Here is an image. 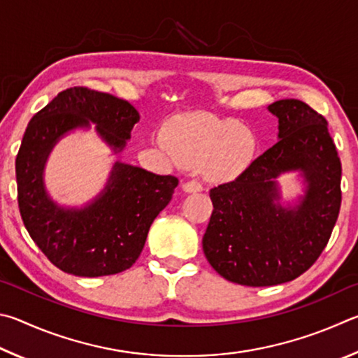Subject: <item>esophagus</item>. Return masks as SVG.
I'll return each instance as SVG.
<instances>
[{
  "instance_id": "obj_1",
  "label": "esophagus",
  "mask_w": 358,
  "mask_h": 358,
  "mask_svg": "<svg viewBox=\"0 0 358 358\" xmlns=\"http://www.w3.org/2000/svg\"><path fill=\"white\" fill-rule=\"evenodd\" d=\"M182 187H184V190L189 192V193L201 192L203 190V182H199V180H196V179H190V180H187V182Z\"/></svg>"
}]
</instances>
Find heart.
Listing matches in <instances>:
<instances>
[{
	"label": "heart",
	"instance_id": "obj_1",
	"mask_svg": "<svg viewBox=\"0 0 358 358\" xmlns=\"http://www.w3.org/2000/svg\"><path fill=\"white\" fill-rule=\"evenodd\" d=\"M166 144L187 165L204 163L206 171L217 179L239 174L256 152V136L234 119L209 115L185 116L166 131Z\"/></svg>",
	"mask_w": 358,
	"mask_h": 358
}]
</instances>
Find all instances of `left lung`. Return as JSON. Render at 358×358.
<instances>
[{
	"mask_svg": "<svg viewBox=\"0 0 358 358\" xmlns=\"http://www.w3.org/2000/svg\"><path fill=\"white\" fill-rule=\"evenodd\" d=\"M280 140L231 182L210 189L203 237L209 264L228 281L275 286L296 280L327 245L341 206V162L325 117L297 99L268 105ZM300 169L307 193L296 210L276 203L274 178Z\"/></svg>",
	"mask_w": 358,
	"mask_h": 358,
	"instance_id": "obj_1",
	"label": "left lung"
}]
</instances>
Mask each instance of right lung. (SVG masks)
<instances>
[{
    "label": "right lung",
    "instance_id": "obj_1",
    "mask_svg": "<svg viewBox=\"0 0 358 358\" xmlns=\"http://www.w3.org/2000/svg\"><path fill=\"white\" fill-rule=\"evenodd\" d=\"M96 124L115 150L125 146L140 115L127 100L85 86L61 91L31 119L15 159L20 215L42 253L62 272L103 277L135 264L154 218L179 180L116 163L102 195L85 209H62L43 187V165L55 143L75 127Z\"/></svg>",
    "mask_w": 358,
    "mask_h": 358
}]
</instances>
